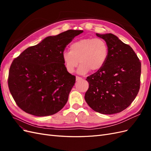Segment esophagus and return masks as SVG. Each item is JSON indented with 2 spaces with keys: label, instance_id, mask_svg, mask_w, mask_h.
<instances>
[{
  "label": "esophagus",
  "instance_id": "34e87169",
  "mask_svg": "<svg viewBox=\"0 0 151 151\" xmlns=\"http://www.w3.org/2000/svg\"><path fill=\"white\" fill-rule=\"evenodd\" d=\"M76 81H80V80H82L83 79L81 78V77H78V76H76Z\"/></svg>",
  "mask_w": 151,
  "mask_h": 151
}]
</instances>
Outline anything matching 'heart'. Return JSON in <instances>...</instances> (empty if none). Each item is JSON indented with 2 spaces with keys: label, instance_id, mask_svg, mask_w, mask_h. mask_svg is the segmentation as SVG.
I'll use <instances>...</instances> for the list:
<instances>
[{
  "label": "heart",
  "instance_id": "b5f03b06",
  "mask_svg": "<svg viewBox=\"0 0 151 151\" xmlns=\"http://www.w3.org/2000/svg\"><path fill=\"white\" fill-rule=\"evenodd\" d=\"M107 43L101 38H85L73 42L70 51H65L62 58L66 71L72 74L79 65L77 73L84 75L90 70L97 72L104 67L108 57Z\"/></svg>",
  "mask_w": 151,
  "mask_h": 151
}]
</instances>
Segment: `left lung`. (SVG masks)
I'll use <instances>...</instances> for the list:
<instances>
[{"instance_id": "left-lung-1", "label": "left lung", "mask_w": 151, "mask_h": 151, "mask_svg": "<svg viewBox=\"0 0 151 151\" xmlns=\"http://www.w3.org/2000/svg\"><path fill=\"white\" fill-rule=\"evenodd\" d=\"M109 49L101 70L87 77L85 100L94 111L111 115L129 106L140 89L141 63L130 46L111 33L99 34Z\"/></svg>"}]
</instances>
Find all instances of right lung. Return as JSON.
<instances>
[{
  "label": "right lung",
  "instance_id": "1",
  "mask_svg": "<svg viewBox=\"0 0 151 151\" xmlns=\"http://www.w3.org/2000/svg\"><path fill=\"white\" fill-rule=\"evenodd\" d=\"M83 30H67L50 36L22 52L13 60L8 86L17 106L31 115L55 114L67 103L76 82L62 58L66 45Z\"/></svg>",
  "mask_w": 151,
  "mask_h": 151
}]
</instances>
